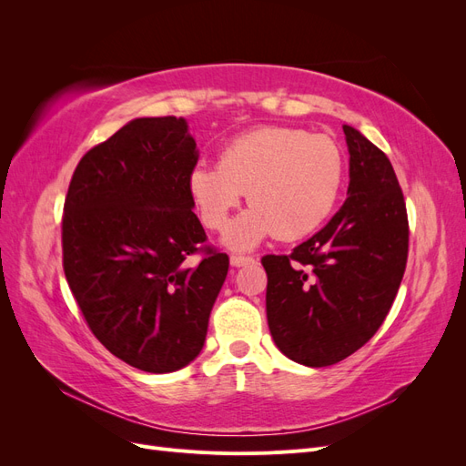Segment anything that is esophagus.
Segmentation results:
<instances>
[{"mask_svg": "<svg viewBox=\"0 0 466 466\" xmlns=\"http://www.w3.org/2000/svg\"><path fill=\"white\" fill-rule=\"evenodd\" d=\"M255 262V258L252 257H243V255H233L231 257V266H247V264H252Z\"/></svg>", "mask_w": 466, "mask_h": 466, "instance_id": "esophagus-1", "label": "esophagus"}]
</instances>
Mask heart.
Masks as SVG:
<instances>
[{
    "mask_svg": "<svg viewBox=\"0 0 466 466\" xmlns=\"http://www.w3.org/2000/svg\"><path fill=\"white\" fill-rule=\"evenodd\" d=\"M344 178V157L332 137L299 128H260L238 136L219 163H198L188 175L190 198L211 231L228 228L247 194L252 206L225 235L231 248H252L264 237L295 241L329 218Z\"/></svg>",
    "mask_w": 466,
    "mask_h": 466,
    "instance_id": "b5f03b06",
    "label": "heart"
}]
</instances>
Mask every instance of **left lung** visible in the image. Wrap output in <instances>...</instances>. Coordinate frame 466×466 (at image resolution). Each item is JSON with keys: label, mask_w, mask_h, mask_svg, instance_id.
I'll use <instances>...</instances> for the list:
<instances>
[{"label": "left lung", "mask_w": 466, "mask_h": 466, "mask_svg": "<svg viewBox=\"0 0 466 466\" xmlns=\"http://www.w3.org/2000/svg\"><path fill=\"white\" fill-rule=\"evenodd\" d=\"M344 206L291 255H266V317L276 346L307 368L358 351L389 315L408 258L404 194L387 155L344 124Z\"/></svg>", "instance_id": "1"}]
</instances>
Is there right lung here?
Wrapping results in <instances>:
<instances>
[{
    "label": "right lung",
    "mask_w": 466,
    "mask_h": 466,
    "mask_svg": "<svg viewBox=\"0 0 466 466\" xmlns=\"http://www.w3.org/2000/svg\"><path fill=\"white\" fill-rule=\"evenodd\" d=\"M196 163L185 118H136L83 155L64 202V274L83 319L110 354L147 373L200 354L229 270L192 211Z\"/></svg>",
    "instance_id": "obj_1"
}]
</instances>
